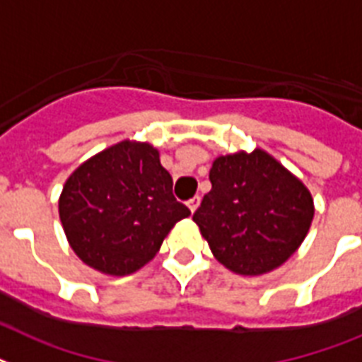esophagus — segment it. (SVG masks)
Returning <instances> with one entry per match:
<instances>
[{
    "label": "esophagus",
    "mask_w": 362,
    "mask_h": 362,
    "mask_svg": "<svg viewBox=\"0 0 362 362\" xmlns=\"http://www.w3.org/2000/svg\"><path fill=\"white\" fill-rule=\"evenodd\" d=\"M199 204H201V197H199V195L193 197V199H189V201H187V208L191 210V214H193V211L199 208Z\"/></svg>",
    "instance_id": "1"
}]
</instances>
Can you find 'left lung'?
Listing matches in <instances>:
<instances>
[{
	"mask_svg": "<svg viewBox=\"0 0 362 362\" xmlns=\"http://www.w3.org/2000/svg\"><path fill=\"white\" fill-rule=\"evenodd\" d=\"M193 221L214 257L238 275H264L298 251L314 217L310 191L262 148L219 156Z\"/></svg>",
	"mask_w": 362,
	"mask_h": 362,
	"instance_id": "1",
	"label": "left lung"
}]
</instances>
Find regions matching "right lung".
Listing matches in <instances>:
<instances>
[{
	"label": "right lung",
	"instance_id": "right-lung-1",
	"mask_svg": "<svg viewBox=\"0 0 362 362\" xmlns=\"http://www.w3.org/2000/svg\"><path fill=\"white\" fill-rule=\"evenodd\" d=\"M191 211L173 195L171 175L151 143L124 139L76 169L59 197V219L72 251L105 275L148 264Z\"/></svg>",
	"mask_w": 362,
	"mask_h": 362
}]
</instances>
